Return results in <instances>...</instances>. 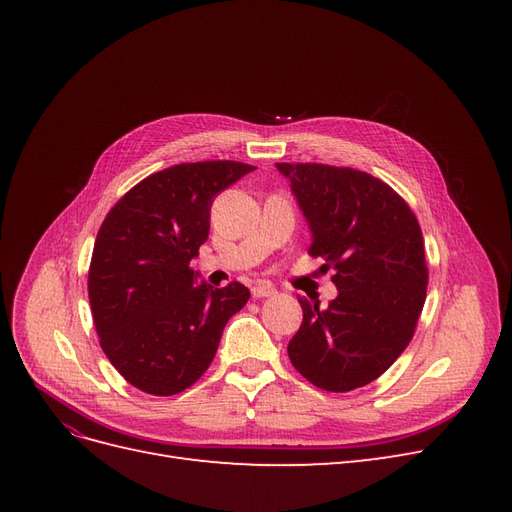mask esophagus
I'll return each mask as SVG.
<instances>
[{
    "instance_id": "1",
    "label": "esophagus",
    "mask_w": 512,
    "mask_h": 512,
    "mask_svg": "<svg viewBox=\"0 0 512 512\" xmlns=\"http://www.w3.org/2000/svg\"><path fill=\"white\" fill-rule=\"evenodd\" d=\"M277 290L271 286V284H256L252 288V297L254 299H267V297H273Z\"/></svg>"
}]
</instances>
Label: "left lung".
I'll list each match as a JSON object with an SVG mask.
<instances>
[{
  "mask_svg": "<svg viewBox=\"0 0 512 512\" xmlns=\"http://www.w3.org/2000/svg\"><path fill=\"white\" fill-rule=\"evenodd\" d=\"M312 232L309 254L333 269L327 309L299 299L288 356L303 378L346 393L374 382L406 350L427 294L423 232L393 188L363 170L275 164Z\"/></svg>",
  "mask_w": 512,
  "mask_h": 512,
  "instance_id": "8db88e82",
  "label": "left lung"
}]
</instances>
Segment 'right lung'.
Here are the masks:
<instances>
[{"label": "right lung", "instance_id": "right-lung-1", "mask_svg": "<svg viewBox=\"0 0 512 512\" xmlns=\"http://www.w3.org/2000/svg\"><path fill=\"white\" fill-rule=\"evenodd\" d=\"M254 166L177 164L123 196L102 222L89 265V303L108 361L136 389L177 395L211 365L230 316L250 299L213 288L190 267L209 237L215 196Z\"/></svg>", "mask_w": 512, "mask_h": 512}]
</instances>
